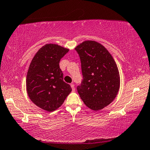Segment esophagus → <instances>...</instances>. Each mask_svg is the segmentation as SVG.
Instances as JSON below:
<instances>
[{"label": "esophagus", "instance_id": "34e87169", "mask_svg": "<svg viewBox=\"0 0 150 150\" xmlns=\"http://www.w3.org/2000/svg\"><path fill=\"white\" fill-rule=\"evenodd\" d=\"M71 89H72V91H75V87H74V84H71Z\"/></svg>", "mask_w": 150, "mask_h": 150}]
</instances>
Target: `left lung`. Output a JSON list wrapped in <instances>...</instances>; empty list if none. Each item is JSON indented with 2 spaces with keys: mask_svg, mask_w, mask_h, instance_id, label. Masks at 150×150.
<instances>
[{
  "mask_svg": "<svg viewBox=\"0 0 150 150\" xmlns=\"http://www.w3.org/2000/svg\"><path fill=\"white\" fill-rule=\"evenodd\" d=\"M81 61L83 81L77 91L88 108L100 110L111 103L120 87L115 61L100 43L87 40L75 48Z\"/></svg>",
  "mask_w": 150,
  "mask_h": 150,
  "instance_id": "obj_1",
  "label": "left lung"
}]
</instances>
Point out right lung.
Wrapping results in <instances>:
<instances>
[{
	"mask_svg": "<svg viewBox=\"0 0 150 150\" xmlns=\"http://www.w3.org/2000/svg\"><path fill=\"white\" fill-rule=\"evenodd\" d=\"M69 50L58 44H46L33 58L26 79L30 100L39 108L52 112L62 105L71 89L63 81L59 61Z\"/></svg>",
	"mask_w": 150,
	"mask_h": 150,
	"instance_id": "obj_1",
	"label": "right lung"
}]
</instances>
